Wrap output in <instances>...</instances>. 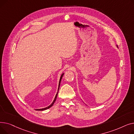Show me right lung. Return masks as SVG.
Masks as SVG:
<instances>
[{
	"label": "right lung",
	"mask_w": 134,
	"mask_h": 134,
	"mask_svg": "<svg viewBox=\"0 0 134 134\" xmlns=\"http://www.w3.org/2000/svg\"><path fill=\"white\" fill-rule=\"evenodd\" d=\"M63 73L61 75V77H60V81H59V88H58V91H59V87H60V82H61V79H62V76H63ZM58 92H57V93H56V96H55V98H54V101L53 102V103L49 105V107H47V108H43V109H37L36 110H38V111H43V110H47V109H49V108H50L51 107H52L53 105V104H54V103H55V100H56V98H57V96H58Z\"/></svg>",
	"instance_id": "obj_1"
}]
</instances>
